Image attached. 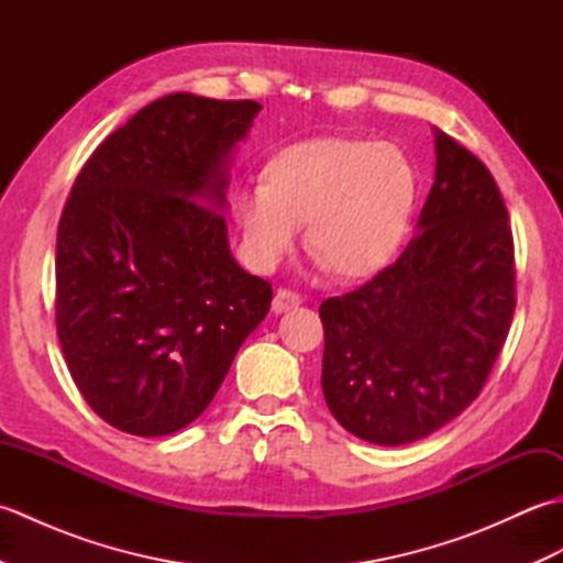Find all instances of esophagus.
Listing matches in <instances>:
<instances>
[{
    "label": "esophagus",
    "instance_id": "obj_1",
    "mask_svg": "<svg viewBox=\"0 0 563 563\" xmlns=\"http://www.w3.org/2000/svg\"><path fill=\"white\" fill-rule=\"evenodd\" d=\"M302 305V297L297 295V292H292V290H278L273 295V302H271V309L275 314H283V312H288V309H295V307H300Z\"/></svg>",
    "mask_w": 563,
    "mask_h": 563
}]
</instances>
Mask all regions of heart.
<instances>
[{
  "label": "heart",
  "mask_w": 563,
  "mask_h": 563,
  "mask_svg": "<svg viewBox=\"0 0 563 563\" xmlns=\"http://www.w3.org/2000/svg\"><path fill=\"white\" fill-rule=\"evenodd\" d=\"M416 200V172L391 142L312 137L275 152L263 186L232 196V218L249 261L271 271L305 246L339 280L377 273L399 249Z\"/></svg>",
  "instance_id": "b5f03b06"
}]
</instances>
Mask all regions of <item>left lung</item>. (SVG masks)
I'll return each instance as SVG.
<instances>
[{
    "instance_id": "8db88e82",
    "label": "left lung",
    "mask_w": 563,
    "mask_h": 563,
    "mask_svg": "<svg viewBox=\"0 0 563 563\" xmlns=\"http://www.w3.org/2000/svg\"><path fill=\"white\" fill-rule=\"evenodd\" d=\"M404 254L321 302V389L333 418L375 445H406L484 387L516 312L504 196L474 154L435 130V181Z\"/></svg>"
}]
</instances>
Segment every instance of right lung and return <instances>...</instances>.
Listing matches in <instances>:
<instances>
[{
    "mask_svg": "<svg viewBox=\"0 0 563 563\" xmlns=\"http://www.w3.org/2000/svg\"><path fill=\"white\" fill-rule=\"evenodd\" d=\"M256 101L169 93L81 166L57 227L55 321L93 411L130 435L176 433L208 409L271 283L227 242L232 152Z\"/></svg>",
    "mask_w": 563,
    "mask_h": 563,
    "instance_id": "right-lung-1",
    "label": "right lung"
}]
</instances>
